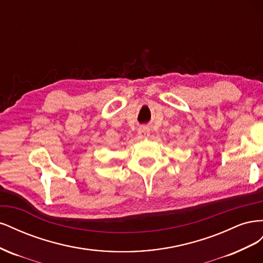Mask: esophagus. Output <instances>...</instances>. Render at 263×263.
<instances>
[{"instance_id":"34e87169","label":"esophagus","mask_w":263,"mask_h":263,"mask_svg":"<svg viewBox=\"0 0 263 263\" xmlns=\"http://www.w3.org/2000/svg\"><path fill=\"white\" fill-rule=\"evenodd\" d=\"M149 133H150V130H149V128H148L147 126H141V127H139V128H138V134H139V136H141V137L148 136Z\"/></svg>"}]
</instances>
